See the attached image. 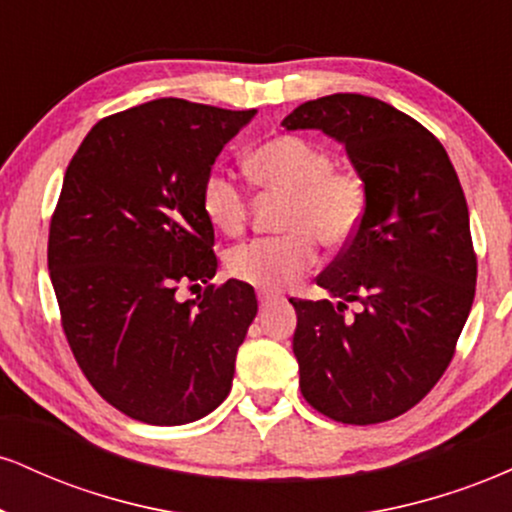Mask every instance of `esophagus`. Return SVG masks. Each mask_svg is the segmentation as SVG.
Segmentation results:
<instances>
[{
  "mask_svg": "<svg viewBox=\"0 0 512 512\" xmlns=\"http://www.w3.org/2000/svg\"><path fill=\"white\" fill-rule=\"evenodd\" d=\"M257 301H260V308H269V305L279 301V293H274V291H257Z\"/></svg>",
  "mask_w": 512,
  "mask_h": 512,
  "instance_id": "34e87169",
  "label": "esophagus"
}]
</instances>
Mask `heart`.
Wrapping results in <instances>:
<instances>
[{
  "label": "heart",
  "mask_w": 512,
  "mask_h": 512,
  "mask_svg": "<svg viewBox=\"0 0 512 512\" xmlns=\"http://www.w3.org/2000/svg\"><path fill=\"white\" fill-rule=\"evenodd\" d=\"M252 185L286 195L276 238H255L228 252L226 269L233 279L276 291L293 284L317 264V240L325 248H344L366 219L368 190L361 175L334 166L322 144L276 134L257 144L245 161ZM202 211L216 231L236 236L248 221V195L231 175L211 170L202 182Z\"/></svg>",
  "instance_id": "b5f03b06"
}]
</instances>
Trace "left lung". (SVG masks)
Masks as SVG:
<instances>
[{
    "instance_id": "8db88e82",
    "label": "left lung",
    "mask_w": 512,
    "mask_h": 512,
    "mask_svg": "<svg viewBox=\"0 0 512 512\" xmlns=\"http://www.w3.org/2000/svg\"><path fill=\"white\" fill-rule=\"evenodd\" d=\"M281 125L342 142L368 190L356 238L317 276L339 303L291 298L301 392L342 424L390 421L443 378L472 310L477 252L462 185L443 144L378 98L334 93ZM349 302L362 310L346 316Z\"/></svg>"
}]
</instances>
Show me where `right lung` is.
Masks as SVG:
<instances>
[{"label":"right lung","instance_id":"1","mask_svg":"<svg viewBox=\"0 0 512 512\" xmlns=\"http://www.w3.org/2000/svg\"><path fill=\"white\" fill-rule=\"evenodd\" d=\"M255 110L158 98L98 120L64 173L48 269L69 349L122 414L180 426L231 392L257 315L252 286L216 274L202 182ZM202 280L195 302L175 290Z\"/></svg>","mask_w":512,"mask_h":512}]
</instances>
